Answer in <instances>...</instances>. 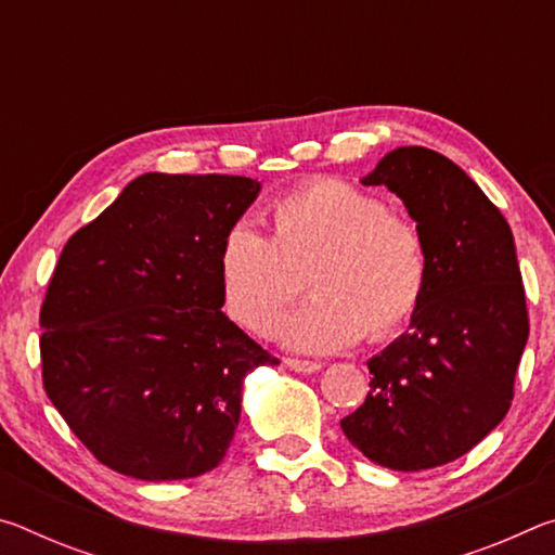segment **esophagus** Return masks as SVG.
<instances>
[{
    "instance_id": "1",
    "label": "esophagus",
    "mask_w": 555,
    "mask_h": 555,
    "mask_svg": "<svg viewBox=\"0 0 555 555\" xmlns=\"http://www.w3.org/2000/svg\"><path fill=\"white\" fill-rule=\"evenodd\" d=\"M286 367H291L294 372H304V374H313L323 367L321 362H311V360H298V357H286Z\"/></svg>"
}]
</instances>
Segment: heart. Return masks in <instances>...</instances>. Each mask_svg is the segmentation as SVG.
I'll return each mask as SVG.
<instances>
[{
  "label": "heart",
  "mask_w": 555,
  "mask_h": 555,
  "mask_svg": "<svg viewBox=\"0 0 555 555\" xmlns=\"http://www.w3.org/2000/svg\"><path fill=\"white\" fill-rule=\"evenodd\" d=\"M271 234L232 222L218 247L224 311L255 335H269L298 296L313 298L281 325L288 347L335 352L357 337L397 335L428 294L430 247L411 215L343 178L300 183L269 205Z\"/></svg>",
  "instance_id": "heart-1"
}]
</instances>
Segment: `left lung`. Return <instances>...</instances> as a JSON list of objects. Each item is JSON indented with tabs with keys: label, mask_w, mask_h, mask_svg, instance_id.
<instances>
[{
	"label": "left lung",
	"mask_w": 555,
	"mask_h": 555,
	"mask_svg": "<svg viewBox=\"0 0 555 555\" xmlns=\"http://www.w3.org/2000/svg\"><path fill=\"white\" fill-rule=\"evenodd\" d=\"M421 222L430 284L411 331L367 362L370 393L340 421L364 457L389 469L453 463L506 416L529 340L509 222L473 178L424 146L393 149L364 178Z\"/></svg>",
	"instance_id": "8db88e82"
}]
</instances>
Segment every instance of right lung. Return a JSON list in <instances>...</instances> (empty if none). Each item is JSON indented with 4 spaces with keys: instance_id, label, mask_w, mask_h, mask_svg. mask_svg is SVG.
I'll list each match as a JSON object with an SVG mask.
<instances>
[{
    "instance_id": "1",
    "label": "right lung",
    "mask_w": 555,
    "mask_h": 555,
    "mask_svg": "<svg viewBox=\"0 0 555 555\" xmlns=\"http://www.w3.org/2000/svg\"><path fill=\"white\" fill-rule=\"evenodd\" d=\"M257 193L244 176L144 173L65 242L39 318L43 389L115 473L218 467L244 377L279 364L220 311V240Z\"/></svg>"
}]
</instances>
